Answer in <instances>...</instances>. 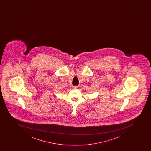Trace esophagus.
<instances>
[{"mask_svg": "<svg viewBox=\"0 0 151 151\" xmlns=\"http://www.w3.org/2000/svg\"><path fill=\"white\" fill-rule=\"evenodd\" d=\"M77 88H78L77 86H73V89H74V90H76Z\"/></svg>", "mask_w": 151, "mask_h": 151, "instance_id": "obj_1", "label": "esophagus"}]
</instances>
